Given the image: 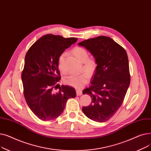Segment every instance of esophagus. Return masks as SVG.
Segmentation results:
<instances>
[{"label": "esophagus", "instance_id": "obj_1", "mask_svg": "<svg viewBox=\"0 0 151 151\" xmlns=\"http://www.w3.org/2000/svg\"><path fill=\"white\" fill-rule=\"evenodd\" d=\"M76 96H80L83 94L82 93V91L80 90V89H76Z\"/></svg>", "mask_w": 151, "mask_h": 151}]
</instances>
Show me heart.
<instances>
[{"mask_svg": "<svg viewBox=\"0 0 151 151\" xmlns=\"http://www.w3.org/2000/svg\"><path fill=\"white\" fill-rule=\"evenodd\" d=\"M74 56L79 62L83 63V70L85 73L78 75H70L63 79V83L70 86L80 88L84 86L89 80V76L92 77L96 73L98 63L94 59L89 58V53L81 47H75L72 50ZM65 54L62 53L58 59L59 68L62 70L63 62Z\"/></svg>", "mask_w": 151, "mask_h": 151, "instance_id": "heart-1", "label": "heart"}]
</instances>
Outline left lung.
<instances>
[{
	"label": "left lung",
	"instance_id": "left-lung-1",
	"mask_svg": "<svg viewBox=\"0 0 151 151\" xmlns=\"http://www.w3.org/2000/svg\"><path fill=\"white\" fill-rule=\"evenodd\" d=\"M78 45L89 51L98 63L91 86L83 92L91 96V104L82 110L92 121L106 122L121 106L130 85L127 54L121 45L105 36L88 39Z\"/></svg>",
	"mask_w": 151,
	"mask_h": 151
}]
</instances>
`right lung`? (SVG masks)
<instances>
[{
  "mask_svg": "<svg viewBox=\"0 0 151 151\" xmlns=\"http://www.w3.org/2000/svg\"><path fill=\"white\" fill-rule=\"evenodd\" d=\"M77 40V38L47 34L39 38L26 53L21 75L24 96L40 119L57 118L64 110L68 99L76 97L75 89L71 87L62 85L56 93L53 88H56L61 79L58 65L60 55Z\"/></svg>",
  "mask_w": 151,
  "mask_h": 151,
  "instance_id": "obj_1",
  "label": "right lung"
}]
</instances>
